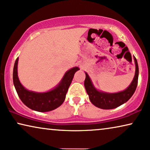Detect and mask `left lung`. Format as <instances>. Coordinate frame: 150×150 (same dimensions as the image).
<instances>
[{
  "instance_id": "1",
  "label": "left lung",
  "mask_w": 150,
  "mask_h": 150,
  "mask_svg": "<svg viewBox=\"0 0 150 150\" xmlns=\"http://www.w3.org/2000/svg\"><path fill=\"white\" fill-rule=\"evenodd\" d=\"M134 61L135 63V74L133 81L125 90L118 93H106L97 90L93 86L88 73H86L84 86L91 103L98 108L108 110L117 108L128 101L135 92L138 83L139 67L135 57Z\"/></svg>"
}]
</instances>
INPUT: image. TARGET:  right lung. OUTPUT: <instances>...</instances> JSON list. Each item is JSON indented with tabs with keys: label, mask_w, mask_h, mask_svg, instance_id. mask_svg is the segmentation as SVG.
I'll return each mask as SVG.
<instances>
[{
	"label": "right lung",
	"mask_w": 150,
	"mask_h": 150,
	"mask_svg": "<svg viewBox=\"0 0 150 150\" xmlns=\"http://www.w3.org/2000/svg\"><path fill=\"white\" fill-rule=\"evenodd\" d=\"M19 58L15 61L13 68V84L18 96L22 102L32 110L38 112H48L57 108L63 103L69 86L76 71L79 70L77 67L67 71L59 85L52 90L44 93L29 91L22 86L17 73Z\"/></svg>",
	"instance_id": "1"
}]
</instances>
